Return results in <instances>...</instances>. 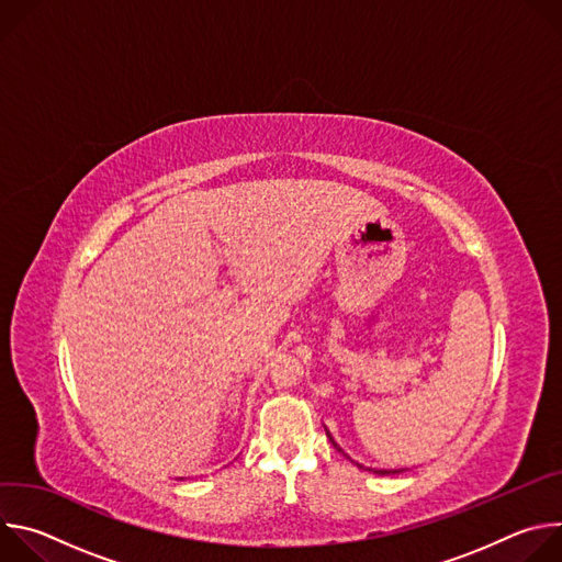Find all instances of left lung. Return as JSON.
<instances>
[{"instance_id": "8db88e82", "label": "left lung", "mask_w": 562, "mask_h": 562, "mask_svg": "<svg viewBox=\"0 0 562 562\" xmlns=\"http://www.w3.org/2000/svg\"><path fill=\"white\" fill-rule=\"evenodd\" d=\"M325 431H327V436H329V440H331V445H334V447H336V449H338V451H340V453H342V456H345V458H349V460H351V462H353V464H358V467H360V469H367V471H373V473H378V475H395V473H403V471H407V469H380V467H364V464H362V462H356V460H353V458H351V456H349V453H345V449H342V447H340V445H338V442H336V440H334V436H331V431H329V429H327V427H325Z\"/></svg>"}]
</instances>
